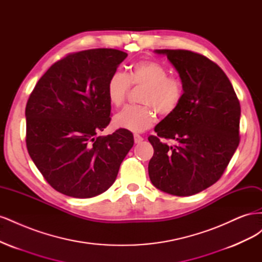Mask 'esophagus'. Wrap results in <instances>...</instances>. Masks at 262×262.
<instances>
[{
  "label": "esophagus",
  "mask_w": 262,
  "mask_h": 262,
  "mask_svg": "<svg viewBox=\"0 0 262 262\" xmlns=\"http://www.w3.org/2000/svg\"><path fill=\"white\" fill-rule=\"evenodd\" d=\"M142 141H143V138H142L140 134H134V142H136V143H141Z\"/></svg>",
  "instance_id": "obj_1"
}]
</instances>
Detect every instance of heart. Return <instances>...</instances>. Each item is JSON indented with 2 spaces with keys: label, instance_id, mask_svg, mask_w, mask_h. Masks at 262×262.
Segmentation results:
<instances>
[{
  "label": "heart",
  "instance_id": "b5f03b06",
  "mask_svg": "<svg viewBox=\"0 0 262 262\" xmlns=\"http://www.w3.org/2000/svg\"><path fill=\"white\" fill-rule=\"evenodd\" d=\"M131 86L143 87L139 100L143 104L129 105L119 112L114 123L118 128L133 132L144 131L156 120V112L162 116L173 114L185 95V85L180 77L171 76L167 68L155 60H141L129 69V72L113 73L108 78L106 95L110 104L121 106Z\"/></svg>",
  "mask_w": 262,
  "mask_h": 262
}]
</instances>
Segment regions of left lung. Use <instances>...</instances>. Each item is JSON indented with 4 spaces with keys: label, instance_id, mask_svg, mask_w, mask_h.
<instances>
[{
    "label": "left lung",
    "instance_id": "left-lung-1",
    "mask_svg": "<svg viewBox=\"0 0 262 262\" xmlns=\"http://www.w3.org/2000/svg\"><path fill=\"white\" fill-rule=\"evenodd\" d=\"M185 85L175 113L149 136L152 184L164 192L186 196L201 192L222 177L239 144L241 105L232 83L216 63L190 50L161 49ZM172 139L169 146L161 140Z\"/></svg>",
    "mask_w": 262,
    "mask_h": 262
}]
</instances>
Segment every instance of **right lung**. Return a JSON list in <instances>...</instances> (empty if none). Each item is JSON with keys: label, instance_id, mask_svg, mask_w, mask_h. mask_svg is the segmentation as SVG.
Masks as SVG:
<instances>
[{"label": "right lung", "instance_id": "1", "mask_svg": "<svg viewBox=\"0 0 262 262\" xmlns=\"http://www.w3.org/2000/svg\"><path fill=\"white\" fill-rule=\"evenodd\" d=\"M117 49L69 53L49 68L26 105V146L47 182L73 198H92L112 186L132 133L118 129L98 137L109 124L108 78L126 58Z\"/></svg>", "mask_w": 262, "mask_h": 262}]
</instances>
